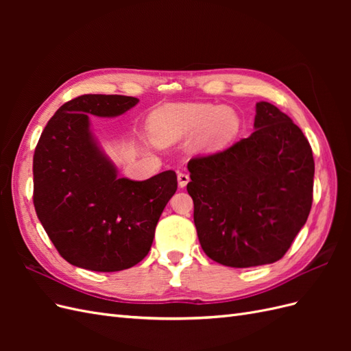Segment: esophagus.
<instances>
[{"label": "esophagus", "mask_w": 351, "mask_h": 351, "mask_svg": "<svg viewBox=\"0 0 351 351\" xmlns=\"http://www.w3.org/2000/svg\"><path fill=\"white\" fill-rule=\"evenodd\" d=\"M177 180H178V186L183 189V187L187 186L190 177H189L186 173H178V174H177Z\"/></svg>", "instance_id": "1"}]
</instances>
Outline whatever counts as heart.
Segmentation results:
<instances>
[{
	"instance_id": "heart-1",
	"label": "heart",
	"mask_w": 351,
	"mask_h": 351,
	"mask_svg": "<svg viewBox=\"0 0 351 351\" xmlns=\"http://www.w3.org/2000/svg\"><path fill=\"white\" fill-rule=\"evenodd\" d=\"M240 115L230 107L212 104L165 105L152 119V130L162 145L196 136V147L202 151H219L240 132Z\"/></svg>"
}]
</instances>
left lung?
I'll list each match as a JSON object with an SVG mask.
<instances>
[{"instance_id":"1","label":"left lung","mask_w":351,"mask_h":351,"mask_svg":"<svg viewBox=\"0 0 351 351\" xmlns=\"http://www.w3.org/2000/svg\"><path fill=\"white\" fill-rule=\"evenodd\" d=\"M253 127L246 139L187 164L200 246L231 268L280 261L313 200L315 162L303 132L265 101L256 104Z\"/></svg>"}]
</instances>
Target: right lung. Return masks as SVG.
<instances>
[{
    "instance_id": "right-lung-1",
    "label": "right lung",
    "mask_w": 351,
    "mask_h": 351,
    "mask_svg": "<svg viewBox=\"0 0 351 351\" xmlns=\"http://www.w3.org/2000/svg\"><path fill=\"white\" fill-rule=\"evenodd\" d=\"M137 102L123 95H82L61 105L36 145V215L74 267L115 272L139 263L177 190L171 169L143 182L120 178L90 130L89 115L117 117Z\"/></svg>"
}]
</instances>
